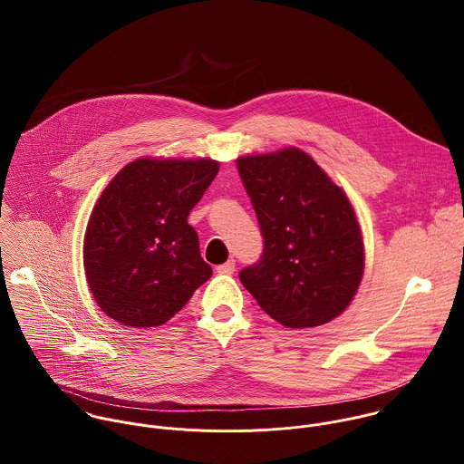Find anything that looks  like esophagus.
I'll use <instances>...</instances> for the list:
<instances>
[{"label": "esophagus", "mask_w": 464, "mask_h": 464, "mask_svg": "<svg viewBox=\"0 0 464 464\" xmlns=\"http://www.w3.org/2000/svg\"><path fill=\"white\" fill-rule=\"evenodd\" d=\"M216 271L221 273V275H232V273L236 271V261H234V259H228L225 265L218 266Z\"/></svg>", "instance_id": "obj_1"}]
</instances>
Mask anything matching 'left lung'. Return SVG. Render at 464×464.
Masks as SVG:
<instances>
[{"label": "left lung", "instance_id": "8db88e82", "mask_svg": "<svg viewBox=\"0 0 464 464\" xmlns=\"http://www.w3.org/2000/svg\"><path fill=\"white\" fill-rule=\"evenodd\" d=\"M237 169L265 237L263 259L239 273L243 285L287 329L329 324L350 305L364 273L352 201L295 146L239 157Z\"/></svg>", "mask_w": 464, "mask_h": 464}]
</instances>
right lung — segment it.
<instances>
[{
  "label": "right lung",
  "instance_id": "right-lung-1",
  "mask_svg": "<svg viewBox=\"0 0 464 464\" xmlns=\"http://www.w3.org/2000/svg\"><path fill=\"white\" fill-rule=\"evenodd\" d=\"M218 171L212 159L142 157L103 189L85 228L83 267L109 318L164 325L210 278L188 216Z\"/></svg>",
  "mask_w": 464,
  "mask_h": 464
}]
</instances>
